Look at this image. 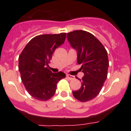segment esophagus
<instances>
[{"mask_svg": "<svg viewBox=\"0 0 131 131\" xmlns=\"http://www.w3.org/2000/svg\"><path fill=\"white\" fill-rule=\"evenodd\" d=\"M67 77L69 79H70V80H71V79H74V76H71V75H70V74H67Z\"/></svg>", "mask_w": 131, "mask_h": 131, "instance_id": "esophagus-1", "label": "esophagus"}]
</instances>
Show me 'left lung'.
<instances>
[{
  "instance_id": "8db88e82",
  "label": "left lung",
  "mask_w": 131,
  "mask_h": 131,
  "mask_svg": "<svg viewBox=\"0 0 131 131\" xmlns=\"http://www.w3.org/2000/svg\"><path fill=\"white\" fill-rule=\"evenodd\" d=\"M67 38L78 53V64L84 74L81 88L73 91V96L79 101L85 102L94 99L100 93L108 74V58L106 49L91 33L77 30L67 34Z\"/></svg>"
}]
</instances>
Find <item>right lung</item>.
Instances as JSON below:
<instances>
[{
    "instance_id": "add662e5",
    "label": "right lung",
    "mask_w": 131,
    "mask_h": 131,
    "mask_svg": "<svg viewBox=\"0 0 131 131\" xmlns=\"http://www.w3.org/2000/svg\"><path fill=\"white\" fill-rule=\"evenodd\" d=\"M67 33L42 34L27 43L19 56L18 69L26 91L40 101L52 98L60 80L66 77L63 72L53 73L48 68L52 55L64 43Z\"/></svg>"
}]
</instances>
